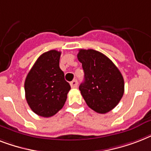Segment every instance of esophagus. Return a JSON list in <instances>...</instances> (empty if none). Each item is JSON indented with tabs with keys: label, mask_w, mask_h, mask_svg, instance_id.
Masks as SVG:
<instances>
[{
	"label": "esophagus",
	"mask_w": 151,
	"mask_h": 151,
	"mask_svg": "<svg viewBox=\"0 0 151 151\" xmlns=\"http://www.w3.org/2000/svg\"><path fill=\"white\" fill-rule=\"evenodd\" d=\"M78 81L77 80H73L72 81L70 82V86L71 88H76L78 87Z\"/></svg>",
	"instance_id": "34e87169"
}]
</instances>
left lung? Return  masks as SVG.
Segmentation results:
<instances>
[{"mask_svg": "<svg viewBox=\"0 0 151 151\" xmlns=\"http://www.w3.org/2000/svg\"><path fill=\"white\" fill-rule=\"evenodd\" d=\"M78 59L85 72V81L79 90L87 105L97 113L109 112L124 94L122 73L108 57L98 51L80 49Z\"/></svg>", "mask_w": 151, "mask_h": 151, "instance_id": "8db88e82", "label": "left lung"}]
</instances>
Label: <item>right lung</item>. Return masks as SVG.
I'll return each instance as SVG.
<instances>
[{
	"label": "right lung",
	"mask_w": 151,
	"mask_h": 151,
	"mask_svg": "<svg viewBox=\"0 0 151 151\" xmlns=\"http://www.w3.org/2000/svg\"><path fill=\"white\" fill-rule=\"evenodd\" d=\"M61 52L50 50L37 59L27 74L24 88L28 105L36 114L52 117L66 103L70 85L59 68Z\"/></svg>",
	"instance_id": "obj_1"
}]
</instances>
